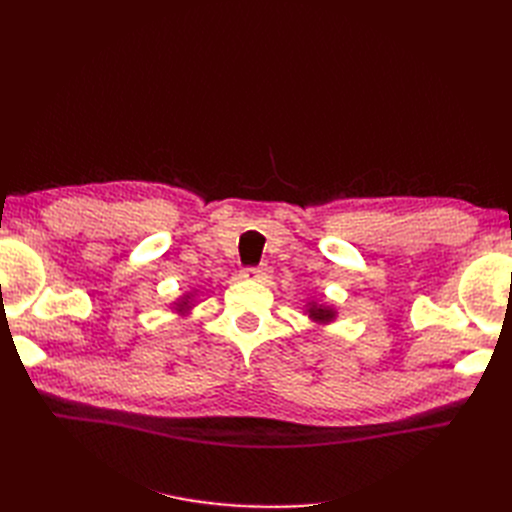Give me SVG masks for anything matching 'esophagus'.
<instances>
[{
  "mask_svg": "<svg viewBox=\"0 0 512 512\" xmlns=\"http://www.w3.org/2000/svg\"><path fill=\"white\" fill-rule=\"evenodd\" d=\"M265 275H267V271L262 269V267H247V269H243V273H241L243 280H252V282L265 280Z\"/></svg>",
  "mask_w": 512,
  "mask_h": 512,
  "instance_id": "1",
  "label": "esophagus"
}]
</instances>
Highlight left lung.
Here are the masks:
<instances>
[{"label":"left lung","instance_id":"left-lung-1","mask_svg":"<svg viewBox=\"0 0 512 512\" xmlns=\"http://www.w3.org/2000/svg\"><path fill=\"white\" fill-rule=\"evenodd\" d=\"M305 307H307L305 312H307L309 320L316 322V324H329L337 316V312H335L331 305H322V303H316V301H309Z\"/></svg>","mask_w":512,"mask_h":512}]
</instances>
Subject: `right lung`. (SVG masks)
<instances>
[{"label":"right lung","instance_id":"obj_1","mask_svg":"<svg viewBox=\"0 0 512 512\" xmlns=\"http://www.w3.org/2000/svg\"><path fill=\"white\" fill-rule=\"evenodd\" d=\"M194 307V294L190 292V294H183V297L175 303V312L177 314H181V316H185V314H188L190 312V309Z\"/></svg>","mask_w":512,"mask_h":512}]
</instances>
